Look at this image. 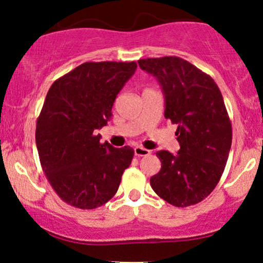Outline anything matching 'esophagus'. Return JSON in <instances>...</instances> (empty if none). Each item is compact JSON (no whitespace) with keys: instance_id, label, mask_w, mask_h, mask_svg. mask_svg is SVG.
<instances>
[{"instance_id":"1","label":"esophagus","mask_w":263,"mask_h":263,"mask_svg":"<svg viewBox=\"0 0 263 263\" xmlns=\"http://www.w3.org/2000/svg\"><path fill=\"white\" fill-rule=\"evenodd\" d=\"M134 151H135V155L137 156V157L148 156V155H149V151H148V149H146V148H143V147H141V146L135 147Z\"/></svg>"}]
</instances>
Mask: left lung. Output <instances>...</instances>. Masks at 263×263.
Masks as SVG:
<instances>
[{"mask_svg":"<svg viewBox=\"0 0 263 263\" xmlns=\"http://www.w3.org/2000/svg\"><path fill=\"white\" fill-rule=\"evenodd\" d=\"M164 96V117L176 123L180 149L158 151L162 168L151 178L156 194L178 208L205 199L219 183L231 148L232 128L215 81L178 57L138 60Z\"/></svg>","mask_w":263,"mask_h":263,"instance_id":"8db88e82","label":"left lung"}]
</instances>
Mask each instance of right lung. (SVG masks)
Returning a JSON list of instances; mask_svg holds the SVG:
<instances>
[{
  "label": "right lung",
  "mask_w": 263,
  "mask_h": 263,
  "mask_svg": "<svg viewBox=\"0 0 263 263\" xmlns=\"http://www.w3.org/2000/svg\"><path fill=\"white\" fill-rule=\"evenodd\" d=\"M136 69V62L84 63L47 93L35 143L45 177L69 205L95 209L107 203L131 164V147L101 143L96 131L110 121L115 99Z\"/></svg>",
  "instance_id": "add662e5"
}]
</instances>
